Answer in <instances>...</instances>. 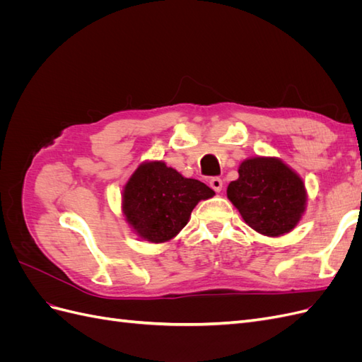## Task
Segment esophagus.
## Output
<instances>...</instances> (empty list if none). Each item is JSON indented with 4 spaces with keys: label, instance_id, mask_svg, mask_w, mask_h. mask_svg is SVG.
Wrapping results in <instances>:
<instances>
[{
    "label": "esophagus",
    "instance_id": "esophagus-1",
    "mask_svg": "<svg viewBox=\"0 0 362 362\" xmlns=\"http://www.w3.org/2000/svg\"><path fill=\"white\" fill-rule=\"evenodd\" d=\"M210 187L214 190V192H222V189H223V181H222V178H218V177H213L211 180H210Z\"/></svg>",
    "mask_w": 362,
    "mask_h": 362
}]
</instances>
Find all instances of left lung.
Masks as SVG:
<instances>
[{
  "instance_id": "obj_1",
  "label": "left lung",
  "mask_w": 362,
  "mask_h": 362,
  "mask_svg": "<svg viewBox=\"0 0 362 362\" xmlns=\"http://www.w3.org/2000/svg\"><path fill=\"white\" fill-rule=\"evenodd\" d=\"M228 199L255 231L278 237L298 225L305 211L303 181L278 158H249L238 180L228 185Z\"/></svg>"
}]
</instances>
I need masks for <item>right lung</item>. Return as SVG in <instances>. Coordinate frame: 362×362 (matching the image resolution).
<instances>
[{
    "instance_id": "right-lung-1",
    "label": "right lung",
    "mask_w": 362,
    "mask_h": 362,
    "mask_svg": "<svg viewBox=\"0 0 362 362\" xmlns=\"http://www.w3.org/2000/svg\"><path fill=\"white\" fill-rule=\"evenodd\" d=\"M211 196L214 192L204 182L152 161L139 166L127 182L122 208L127 222L140 237L163 243L187 225L196 204Z\"/></svg>"
}]
</instances>
